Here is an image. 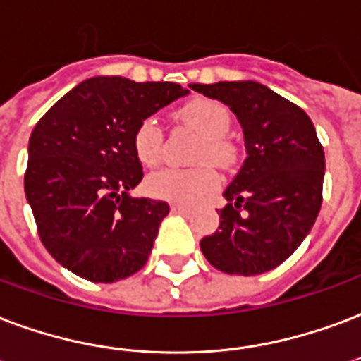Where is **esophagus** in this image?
<instances>
[{
	"label": "esophagus",
	"mask_w": 361,
	"mask_h": 361,
	"mask_svg": "<svg viewBox=\"0 0 361 361\" xmlns=\"http://www.w3.org/2000/svg\"><path fill=\"white\" fill-rule=\"evenodd\" d=\"M171 213L186 216V215H190V209H188V207H183V205H173V207H171Z\"/></svg>",
	"instance_id": "1"
}]
</instances>
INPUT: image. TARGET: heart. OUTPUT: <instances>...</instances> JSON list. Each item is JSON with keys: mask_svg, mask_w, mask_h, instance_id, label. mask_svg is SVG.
I'll return each mask as SVG.
<instances>
[{"mask_svg": "<svg viewBox=\"0 0 361 361\" xmlns=\"http://www.w3.org/2000/svg\"><path fill=\"white\" fill-rule=\"evenodd\" d=\"M177 118L202 135L196 150V161L226 167L234 161V146L226 140L232 118L224 104L213 99H194L177 110ZM161 131L154 118H146L135 127L133 152L146 167L156 165L161 158ZM219 177L211 165L203 164L192 169L164 167L146 178L145 188L152 197L177 205H194L216 190Z\"/></svg>", "mask_w": 361, "mask_h": 361, "instance_id": "obj_1", "label": "heart"}]
</instances>
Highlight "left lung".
<instances>
[{"label": "left lung", "mask_w": 361, "mask_h": 361, "mask_svg": "<svg viewBox=\"0 0 361 361\" xmlns=\"http://www.w3.org/2000/svg\"><path fill=\"white\" fill-rule=\"evenodd\" d=\"M221 100L243 131V165L222 196L221 224L200 247L221 272L257 276L280 267L299 247L322 207L325 158L312 121L262 83H190Z\"/></svg>", "instance_id": "1"}]
</instances>
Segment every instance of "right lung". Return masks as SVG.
Segmentation results:
<instances>
[{"mask_svg":"<svg viewBox=\"0 0 361 361\" xmlns=\"http://www.w3.org/2000/svg\"><path fill=\"white\" fill-rule=\"evenodd\" d=\"M188 93L169 81L94 75L37 121L24 192L59 264L94 283L123 280L145 267L169 205L129 194L142 180L133 133Z\"/></svg>","mask_w":361,"mask_h":361,"instance_id":"obj_1","label":"right lung"}]
</instances>
